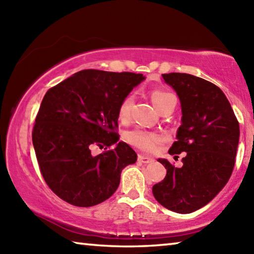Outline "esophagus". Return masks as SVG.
<instances>
[{"label":"esophagus","instance_id":"esophagus-1","mask_svg":"<svg viewBox=\"0 0 254 254\" xmlns=\"http://www.w3.org/2000/svg\"><path fill=\"white\" fill-rule=\"evenodd\" d=\"M137 161L140 163H150L153 161V159L147 156H142V154H139V156H137Z\"/></svg>","mask_w":254,"mask_h":254}]
</instances>
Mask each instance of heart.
Segmentation results:
<instances>
[{"label":"heart","mask_w":254,"mask_h":254,"mask_svg":"<svg viewBox=\"0 0 254 254\" xmlns=\"http://www.w3.org/2000/svg\"><path fill=\"white\" fill-rule=\"evenodd\" d=\"M151 100L161 113L171 109V107H175L176 102H177L174 94L166 91V89H154L151 93ZM133 103H134V96L132 94H128L121 102L119 107V119L121 121L124 122L130 119ZM126 140L128 144L141 150V151L151 152L161 142V136L156 132L147 131L143 130V128L137 127L127 133Z\"/></svg>","instance_id":"heart-1"}]
</instances>
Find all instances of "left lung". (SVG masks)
<instances>
[{"label": "left lung", "instance_id": "left-lung-1", "mask_svg": "<svg viewBox=\"0 0 254 254\" xmlns=\"http://www.w3.org/2000/svg\"><path fill=\"white\" fill-rule=\"evenodd\" d=\"M162 78L177 92L183 112L177 141L169 153H186L180 168L159 159L167 175L152 192L163 207L188 214L208 204L229 182L240 126L230 102L215 84L184 72L163 74Z\"/></svg>", "mask_w": 254, "mask_h": 254}]
</instances>
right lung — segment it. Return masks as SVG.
<instances>
[{
  "mask_svg": "<svg viewBox=\"0 0 254 254\" xmlns=\"http://www.w3.org/2000/svg\"><path fill=\"white\" fill-rule=\"evenodd\" d=\"M142 74L85 69L48 89L36 117L32 143L46 184L59 198L91 207L114 194L121 171L136 161L119 142V107ZM109 150L94 156L91 148Z\"/></svg>",
  "mask_w": 254,
  "mask_h": 254,
  "instance_id": "1",
  "label": "right lung"
}]
</instances>
